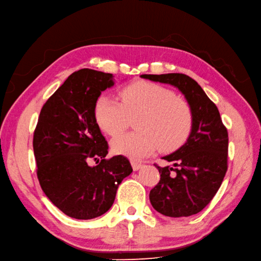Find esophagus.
I'll return each mask as SVG.
<instances>
[{
    "label": "esophagus",
    "mask_w": 261,
    "mask_h": 261,
    "mask_svg": "<svg viewBox=\"0 0 261 261\" xmlns=\"http://www.w3.org/2000/svg\"><path fill=\"white\" fill-rule=\"evenodd\" d=\"M130 163H132V167H133V169H134V170H138V169H141L143 167V164L139 163V162L132 161Z\"/></svg>",
    "instance_id": "34e87169"
}]
</instances>
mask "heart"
Wrapping results in <instances>:
<instances>
[{
  "label": "heart",
  "instance_id": "1",
  "mask_svg": "<svg viewBox=\"0 0 261 261\" xmlns=\"http://www.w3.org/2000/svg\"><path fill=\"white\" fill-rule=\"evenodd\" d=\"M120 101L100 95L95 101L94 118L99 128L117 136L134 118L135 132L118 136L112 142L115 154L143 158L158 146L169 151L185 143L192 129V110L185 99L155 83L137 81L119 92Z\"/></svg>",
  "mask_w": 261,
  "mask_h": 261
}]
</instances>
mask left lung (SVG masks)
<instances>
[{
    "label": "left lung",
    "mask_w": 261,
    "mask_h": 261,
    "mask_svg": "<svg viewBox=\"0 0 261 261\" xmlns=\"http://www.w3.org/2000/svg\"><path fill=\"white\" fill-rule=\"evenodd\" d=\"M141 77L170 84L185 95L193 123L187 142L163 160L173 166L155 165L161 180L150 190L155 211L168 217H188L201 212L212 201L228 168V132L219 111L188 75L143 74Z\"/></svg>",
    "instance_id": "left-lung-1"
}]
</instances>
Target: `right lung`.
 I'll use <instances>...</instances> for the list:
<instances>
[{"label": "right lung", "mask_w": 261, "mask_h": 261, "mask_svg": "<svg viewBox=\"0 0 261 261\" xmlns=\"http://www.w3.org/2000/svg\"><path fill=\"white\" fill-rule=\"evenodd\" d=\"M113 85V74L90 68L74 72L43 105L34 130L40 185L60 211L75 219L105 214L119 184L133 171L122 155L106 160L109 144L94 118L95 101Z\"/></svg>", "instance_id": "1"}]
</instances>
